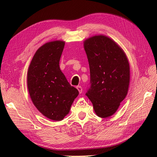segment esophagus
Wrapping results in <instances>:
<instances>
[{
	"label": "esophagus",
	"instance_id": "1",
	"mask_svg": "<svg viewBox=\"0 0 157 157\" xmlns=\"http://www.w3.org/2000/svg\"><path fill=\"white\" fill-rule=\"evenodd\" d=\"M76 89H78V90L79 91V94H81L82 92V90H83V89H82V87L81 86H79V85H78V86H76Z\"/></svg>",
	"mask_w": 157,
	"mask_h": 157
}]
</instances>
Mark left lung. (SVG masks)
Returning <instances> with one entry per match:
<instances>
[{"instance_id": "8db88e82", "label": "left lung", "mask_w": 157, "mask_h": 157, "mask_svg": "<svg viewBox=\"0 0 157 157\" xmlns=\"http://www.w3.org/2000/svg\"><path fill=\"white\" fill-rule=\"evenodd\" d=\"M90 68V86L86 93L99 117L117 111L127 94L130 81L128 59L123 50L109 37L95 36L84 41Z\"/></svg>"}]
</instances>
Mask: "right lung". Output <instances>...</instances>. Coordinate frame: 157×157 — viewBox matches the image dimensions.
Returning <instances> with one entry per match:
<instances>
[{"instance_id": "obj_1", "label": "right lung", "mask_w": 157, "mask_h": 157, "mask_svg": "<svg viewBox=\"0 0 157 157\" xmlns=\"http://www.w3.org/2000/svg\"><path fill=\"white\" fill-rule=\"evenodd\" d=\"M63 40L45 43L36 51L29 66L27 85L32 101L44 117L61 121L68 114L78 94L59 67Z\"/></svg>"}]
</instances>
